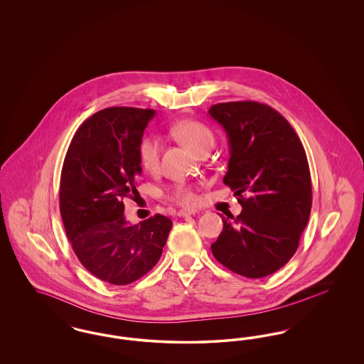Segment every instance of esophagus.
<instances>
[{
    "label": "esophagus",
    "mask_w": 364,
    "mask_h": 364,
    "mask_svg": "<svg viewBox=\"0 0 364 364\" xmlns=\"http://www.w3.org/2000/svg\"><path fill=\"white\" fill-rule=\"evenodd\" d=\"M195 213H196L195 210L181 208V210H178V211H177V215H178V217H187V215H192V214H195Z\"/></svg>",
    "instance_id": "34e87169"
}]
</instances>
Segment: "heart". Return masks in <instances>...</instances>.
Segmentation results:
<instances>
[{
    "instance_id": "1",
    "label": "heart",
    "mask_w": 364,
    "mask_h": 364,
    "mask_svg": "<svg viewBox=\"0 0 364 364\" xmlns=\"http://www.w3.org/2000/svg\"><path fill=\"white\" fill-rule=\"evenodd\" d=\"M173 134L184 144H187L195 154L208 151L215 144V136L208 125L199 122H183L176 124ZM162 153V140L156 134L143 135L138 144V156L144 169L153 171L159 164ZM169 196L180 205H193L198 198L196 193L186 184H176L169 190Z\"/></svg>"
}]
</instances>
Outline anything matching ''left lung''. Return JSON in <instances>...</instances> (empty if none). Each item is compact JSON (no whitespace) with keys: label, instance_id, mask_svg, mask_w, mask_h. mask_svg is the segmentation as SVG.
I'll return each mask as SVG.
<instances>
[{"label":"left lung","instance_id":"left-lung-1","mask_svg":"<svg viewBox=\"0 0 364 364\" xmlns=\"http://www.w3.org/2000/svg\"><path fill=\"white\" fill-rule=\"evenodd\" d=\"M210 116L226 131L230 158L224 184L242 213L223 217L211 244L214 258L242 277L262 278L292 258L311 213V174L292 125L269 105H213Z\"/></svg>","mask_w":364,"mask_h":364}]
</instances>
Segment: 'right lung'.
Returning <instances> with one entry per match:
<instances>
[{
    "mask_svg": "<svg viewBox=\"0 0 364 364\" xmlns=\"http://www.w3.org/2000/svg\"><path fill=\"white\" fill-rule=\"evenodd\" d=\"M153 109L106 107L70 140L60 180V213L72 248L95 277L128 285L161 258L172 221L156 214L136 225L124 217L125 198L138 190L139 140Z\"/></svg>",
    "mask_w": 364,
    "mask_h": 364,
    "instance_id": "add662e5",
    "label": "right lung"
}]
</instances>
